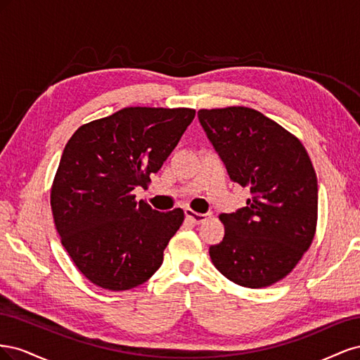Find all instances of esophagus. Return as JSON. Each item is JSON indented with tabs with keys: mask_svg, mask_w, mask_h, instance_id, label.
Listing matches in <instances>:
<instances>
[{
	"mask_svg": "<svg viewBox=\"0 0 360 360\" xmlns=\"http://www.w3.org/2000/svg\"><path fill=\"white\" fill-rule=\"evenodd\" d=\"M184 214H186L188 219H189L191 222H193V224H201L202 221H205V219H207V214L197 213V212H193V210H191V209H186V210H184Z\"/></svg>",
	"mask_w": 360,
	"mask_h": 360,
	"instance_id": "34e87169",
	"label": "esophagus"
}]
</instances>
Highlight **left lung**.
Instances as JSON below:
<instances>
[{"mask_svg": "<svg viewBox=\"0 0 360 360\" xmlns=\"http://www.w3.org/2000/svg\"><path fill=\"white\" fill-rule=\"evenodd\" d=\"M200 123L230 180L250 198L222 213L221 243L212 263L234 284L263 288L285 278L312 243L319 184L300 141L261 112L245 106L200 110Z\"/></svg>", "mask_w": 360, "mask_h": 360, "instance_id": "8db88e82", "label": "left lung"}]
</instances>
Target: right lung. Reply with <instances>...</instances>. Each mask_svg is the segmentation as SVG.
<instances>
[{"label":"right lung","mask_w":360,"mask_h":360,"mask_svg":"<svg viewBox=\"0 0 360 360\" xmlns=\"http://www.w3.org/2000/svg\"><path fill=\"white\" fill-rule=\"evenodd\" d=\"M193 117L189 108H123L81 126L64 147L51 191L53 222L94 285L130 290L162 266L184 213L153 210L132 191L147 186Z\"/></svg>","instance_id":"add662e5"}]
</instances>
